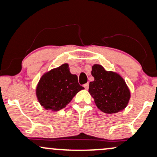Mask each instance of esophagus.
Listing matches in <instances>:
<instances>
[{
    "instance_id": "1",
    "label": "esophagus",
    "mask_w": 157,
    "mask_h": 157,
    "mask_svg": "<svg viewBox=\"0 0 157 157\" xmlns=\"http://www.w3.org/2000/svg\"><path fill=\"white\" fill-rule=\"evenodd\" d=\"M83 87L86 89V90H88L89 89V83H86L83 85Z\"/></svg>"
}]
</instances>
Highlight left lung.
Listing matches in <instances>:
<instances>
[{
	"label": "left lung",
	"mask_w": 157,
	"mask_h": 157,
	"mask_svg": "<svg viewBox=\"0 0 157 157\" xmlns=\"http://www.w3.org/2000/svg\"><path fill=\"white\" fill-rule=\"evenodd\" d=\"M91 73L94 80L90 83L89 92L98 108L108 114L126 108L131 93L124 79L116 72L107 71L98 64L92 65Z\"/></svg>",
	"instance_id": "obj_1"
}]
</instances>
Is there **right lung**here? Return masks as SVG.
I'll return each instance as SVG.
<instances>
[{"instance_id":"right-lung-1","label":"right lung","mask_w":157,"mask_h":157,"mask_svg":"<svg viewBox=\"0 0 157 157\" xmlns=\"http://www.w3.org/2000/svg\"><path fill=\"white\" fill-rule=\"evenodd\" d=\"M83 89L77 76L71 73L68 64L65 63L43 74L36 87V96L46 110L58 111Z\"/></svg>"}]
</instances>
